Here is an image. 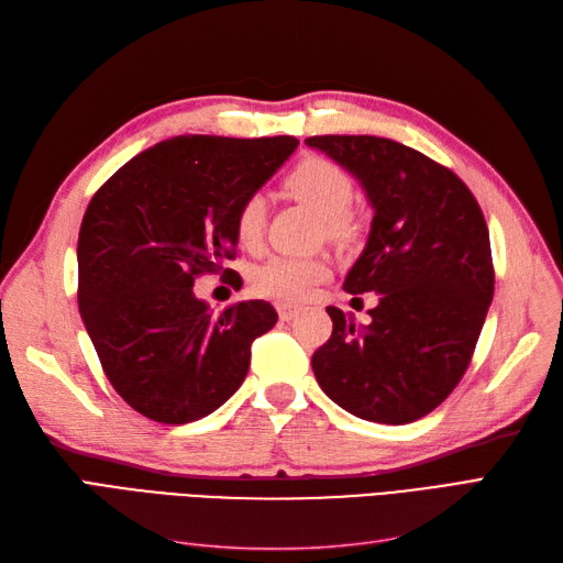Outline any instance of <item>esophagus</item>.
<instances>
[{"label": "esophagus", "mask_w": 563, "mask_h": 563, "mask_svg": "<svg viewBox=\"0 0 563 563\" xmlns=\"http://www.w3.org/2000/svg\"><path fill=\"white\" fill-rule=\"evenodd\" d=\"M277 312H279L282 321H291L300 312V308H298V305H291V302H279Z\"/></svg>", "instance_id": "34e87169"}]
</instances>
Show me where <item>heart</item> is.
Returning <instances> with one entry per match:
<instances>
[{
    "label": "heart",
    "mask_w": 563,
    "mask_h": 563,
    "mask_svg": "<svg viewBox=\"0 0 563 563\" xmlns=\"http://www.w3.org/2000/svg\"><path fill=\"white\" fill-rule=\"evenodd\" d=\"M286 187L296 199L323 218L327 232L335 240H343L352 232V220L347 207L354 197V185L350 176L323 157L302 159L286 178ZM267 203L263 195H251L242 201L234 216V232L242 246H255L265 230ZM331 267L321 258H291L277 255L255 269V291L275 300H302L312 294V288L327 282Z\"/></svg>",
    "instance_id": "heart-1"
}]
</instances>
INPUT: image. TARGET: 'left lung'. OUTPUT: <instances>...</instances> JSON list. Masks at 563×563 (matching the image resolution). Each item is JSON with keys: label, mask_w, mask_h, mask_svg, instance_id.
Returning a JSON list of instances; mask_svg holds the SVG:
<instances>
[{"label": "left lung", "mask_w": 563, "mask_h": 563, "mask_svg": "<svg viewBox=\"0 0 563 563\" xmlns=\"http://www.w3.org/2000/svg\"><path fill=\"white\" fill-rule=\"evenodd\" d=\"M360 180L373 209L347 294H378L368 323L327 308L333 333L312 356L319 387L347 413L413 422L444 401L470 366L493 300L488 228L449 168L376 135H314Z\"/></svg>", "instance_id": "8db88e82"}]
</instances>
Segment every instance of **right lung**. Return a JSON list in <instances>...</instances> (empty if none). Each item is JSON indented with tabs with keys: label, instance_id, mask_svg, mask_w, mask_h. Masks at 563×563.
<instances>
[{
	"label": "right lung",
	"instance_id": "add662e5",
	"mask_svg": "<svg viewBox=\"0 0 563 563\" xmlns=\"http://www.w3.org/2000/svg\"><path fill=\"white\" fill-rule=\"evenodd\" d=\"M296 147L294 135H176L93 195L77 244L79 314L108 380L145 418L199 420L244 383L275 308L242 300L213 312L192 286L232 258L236 209Z\"/></svg>",
	"mask_w": 563,
	"mask_h": 563
}]
</instances>
